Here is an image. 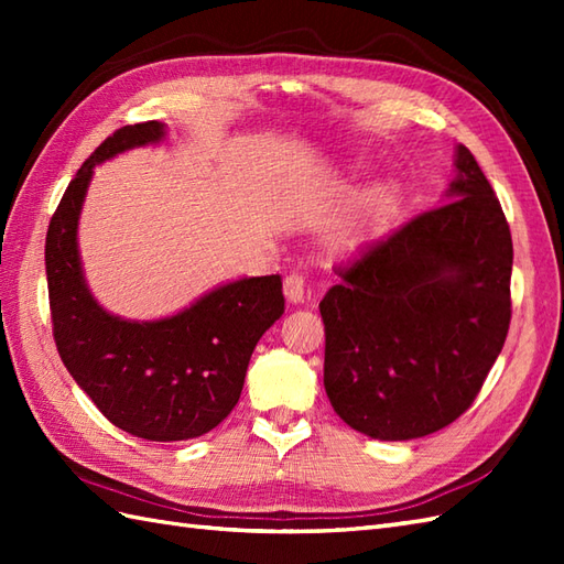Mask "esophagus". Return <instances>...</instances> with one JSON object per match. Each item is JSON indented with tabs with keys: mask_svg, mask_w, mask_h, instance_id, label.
Returning <instances> with one entry per match:
<instances>
[{
	"mask_svg": "<svg viewBox=\"0 0 564 564\" xmlns=\"http://www.w3.org/2000/svg\"><path fill=\"white\" fill-rule=\"evenodd\" d=\"M305 291H307V281H305L303 273L293 271V273L285 275L283 293H285V297H289L291 303H303L305 301Z\"/></svg>",
	"mask_w": 564,
	"mask_h": 564,
	"instance_id": "obj_1",
	"label": "esophagus"
}]
</instances>
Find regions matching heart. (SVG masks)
Here are the masks:
<instances>
[{"label":"heart","mask_w":564,"mask_h":564,"mask_svg":"<svg viewBox=\"0 0 564 564\" xmlns=\"http://www.w3.org/2000/svg\"><path fill=\"white\" fill-rule=\"evenodd\" d=\"M394 208V191L390 186H378L370 191L364 200V223L366 227H378L390 218Z\"/></svg>","instance_id":"b5f03b06"}]
</instances>
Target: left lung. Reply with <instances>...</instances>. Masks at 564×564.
<instances>
[{"instance_id":"8db88e82","label":"left lung","mask_w":564,"mask_h":564,"mask_svg":"<svg viewBox=\"0 0 564 564\" xmlns=\"http://www.w3.org/2000/svg\"><path fill=\"white\" fill-rule=\"evenodd\" d=\"M441 206L339 263L322 297L325 390L346 424L380 441L429 436L480 392L511 322L513 245L473 152Z\"/></svg>"}]
</instances>
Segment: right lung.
Wrapping results in <instances>:
<instances>
[{"label": "right lung", "instance_id": "right-lung-1", "mask_svg": "<svg viewBox=\"0 0 564 564\" xmlns=\"http://www.w3.org/2000/svg\"><path fill=\"white\" fill-rule=\"evenodd\" d=\"M164 138L160 121L118 128L79 166L53 213L45 273L57 354L99 412L130 436L186 441L235 410L261 334L283 315L281 275L220 285L158 322L109 315L84 283L77 220L94 166Z\"/></svg>", "mask_w": 564, "mask_h": 564}]
</instances>
